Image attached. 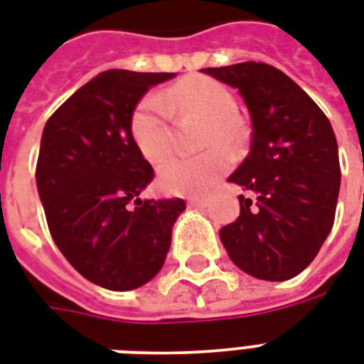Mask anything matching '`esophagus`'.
I'll return each instance as SVG.
<instances>
[{
	"instance_id": "1",
	"label": "esophagus",
	"mask_w": 364,
	"mask_h": 364,
	"mask_svg": "<svg viewBox=\"0 0 364 364\" xmlns=\"http://www.w3.org/2000/svg\"><path fill=\"white\" fill-rule=\"evenodd\" d=\"M187 204L191 208H204L208 204V198H206V196H198V198H188Z\"/></svg>"
}]
</instances>
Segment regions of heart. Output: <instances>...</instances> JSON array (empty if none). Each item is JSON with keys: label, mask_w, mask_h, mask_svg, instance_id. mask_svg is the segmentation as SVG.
I'll return each mask as SVG.
<instances>
[{"label": "heart", "mask_w": 364, "mask_h": 364, "mask_svg": "<svg viewBox=\"0 0 364 364\" xmlns=\"http://www.w3.org/2000/svg\"><path fill=\"white\" fill-rule=\"evenodd\" d=\"M173 112H198L210 126L204 145L237 146L242 141L238 122L237 97L229 85L210 76H188L173 83L170 90L151 93L141 99L132 114V137L143 156L151 162L162 160L173 143ZM229 170V156L221 149L196 156L173 154L158 168V183L166 193L200 194L221 173Z\"/></svg>", "instance_id": "1"}]
</instances>
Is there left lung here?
<instances>
[{
	"label": "left lung",
	"mask_w": 364,
	"mask_h": 364,
	"mask_svg": "<svg viewBox=\"0 0 364 364\" xmlns=\"http://www.w3.org/2000/svg\"><path fill=\"white\" fill-rule=\"evenodd\" d=\"M240 91L252 118L248 156L227 181L240 185V215L219 231L232 263L263 281H288L328 237L340 193L336 135L298 83L265 63L204 68Z\"/></svg>",
	"instance_id": "left-lung-1"
}]
</instances>
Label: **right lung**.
Masks as SVG:
<instances>
[{"label":"right lung","mask_w":364,"mask_h":364,"mask_svg":"<svg viewBox=\"0 0 364 364\" xmlns=\"http://www.w3.org/2000/svg\"><path fill=\"white\" fill-rule=\"evenodd\" d=\"M173 72H101L68 97L41 135L38 193L53 240L87 281L143 287L162 269L183 198L141 200L154 170L132 137V114Z\"/></svg>","instance_id":"obj_1"}]
</instances>
